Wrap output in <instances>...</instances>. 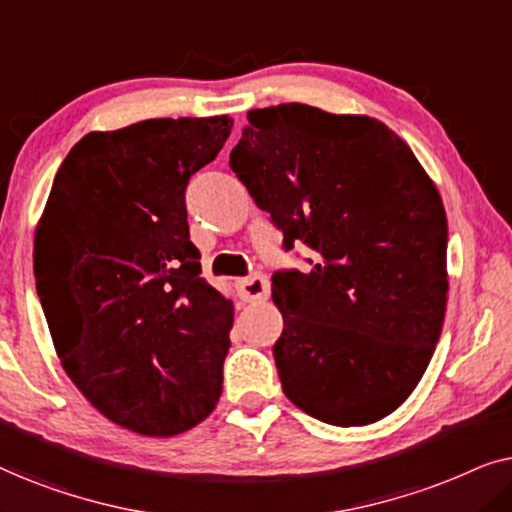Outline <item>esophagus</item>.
<instances>
[{
  "instance_id": "esophagus-1",
  "label": "esophagus",
  "mask_w": 512,
  "mask_h": 512,
  "mask_svg": "<svg viewBox=\"0 0 512 512\" xmlns=\"http://www.w3.org/2000/svg\"><path fill=\"white\" fill-rule=\"evenodd\" d=\"M240 296H242V300H265L270 296V282H268V277H263V275H249V277H244L242 282H240Z\"/></svg>"
}]
</instances>
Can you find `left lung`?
<instances>
[{
    "label": "left lung",
    "mask_w": 512,
    "mask_h": 512,
    "mask_svg": "<svg viewBox=\"0 0 512 512\" xmlns=\"http://www.w3.org/2000/svg\"><path fill=\"white\" fill-rule=\"evenodd\" d=\"M230 170L284 235L314 251L272 275L282 389L319 422L366 426L412 394L447 305L443 200L396 132L307 104L247 114Z\"/></svg>",
    "instance_id": "obj_1"
}]
</instances>
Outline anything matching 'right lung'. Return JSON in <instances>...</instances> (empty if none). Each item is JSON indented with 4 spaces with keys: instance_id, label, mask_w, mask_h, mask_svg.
Listing matches in <instances>:
<instances>
[{
    "instance_id": "1",
    "label": "right lung",
    "mask_w": 512,
    "mask_h": 512,
    "mask_svg": "<svg viewBox=\"0 0 512 512\" xmlns=\"http://www.w3.org/2000/svg\"><path fill=\"white\" fill-rule=\"evenodd\" d=\"M228 116L90 132L55 174L34 277L62 368L111 422L177 436L216 408L233 303L200 277L186 186Z\"/></svg>"
}]
</instances>
